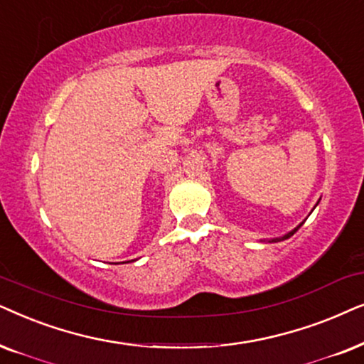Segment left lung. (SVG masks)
<instances>
[{
  "label": "left lung",
  "instance_id": "1",
  "mask_svg": "<svg viewBox=\"0 0 364 364\" xmlns=\"http://www.w3.org/2000/svg\"><path fill=\"white\" fill-rule=\"evenodd\" d=\"M319 203V201H318ZM318 203H316V205H318ZM304 223V221H303ZM303 223H299V225L296 226V228H294V230H291V231H289V232H287V235H283V236H279V238H271V240H266V241H268V243H278V241H283V240H288V238H291V236L294 235V232H296L298 230H299V228H301L303 226ZM264 241V240H263Z\"/></svg>",
  "mask_w": 364,
  "mask_h": 364
}]
</instances>
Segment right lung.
<instances>
[{
	"instance_id": "1",
	"label": "right lung",
	"mask_w": 364,
	"mask_h": 364,
	"mask_svg": "<svg viewBox=\"0 0 364 364\" xmlns=\"http://www.w3.org/2000/svg\"><path fill=\"white\" fill-rule=\"evenodd\" d=\"M123 263H126V261H123Z\"/></svg>"
}]
</instances>
